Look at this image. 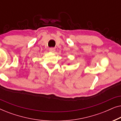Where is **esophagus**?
Returning a JSON list of instances; mask_svg holds the SVG:
<instances>
[{
    "label": "esophagus",
    "instance_id": "1",
    "mask_svg": "<svg viewBox=\"0 0 121 121\" xmlns=\"http://www.w3.org/2000/svg\"><path fill=\"white\" fill-rule=\"evenodd\" d=\"M49 50L51 52H54V51H55V49H54V48H50Z\"/></svg>",
    "mask_w": 121,
    "mask_h": 121
}]
</instances>
